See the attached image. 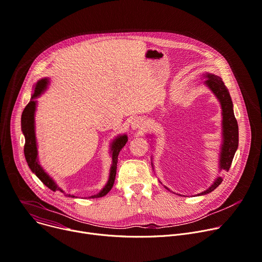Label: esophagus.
Returning <instances> with one entry per match:
<instances>
[{
  "mask_svg": "<svg viewBox=\"0 0 262 262\" xmlns=\"http://www.w3.org/2000/svg\"><path fill=\"white\" fill-rule=\"evenodd\" d=\"M131 128L133 130H137V129H145L146 128V122L144 120V118L142 117H135L132 122H131Z\"/></svg>",
  "mask_w": 262,
  "mask_h": 262,
  "instance_id": "obj_1",
  "label": "esophagus"
}]
</instances>
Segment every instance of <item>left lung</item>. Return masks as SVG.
<instances>
[{"label": "left lung", "instance_id": "left-lung-1", "mask_svg": "<svg viewBox=\"0 0 262 262\" xmlns=\"http://www.w3.org/2000/svg\"><path fill=\"white\" fill-rule=\"evenodd\" d=\"M208 78L205 84L211 89L220 102L221 109H223V146H221L219 169L229 171L235 152L238 148V124L233 111V103L230 96V92L223 82L221 77L215 74L207 73L205 75ZM221 183L223 177H217L213 185L206 191L199 193L198 195H205L214 191ZM167 188V187H166ZM168 189V188H167ZM169 190V189H168Z\"/></svg>", "mask_w": 262, "mask_h": 262}]
</instances>
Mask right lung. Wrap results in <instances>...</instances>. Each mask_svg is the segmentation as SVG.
I'll return each mask as SVG.
<instances>
[{"mask_svg": "<svg viewBox=\"0 0 262 262\" xmlns=\"http://www.w3.org/2000/svg\"><path fill=\"white\" fill-rule=\"evenodd\" d=\"M49 83L48 78H42L39 79L38 82L34 86V92L31 96L30 102L28 105L25 107L23 113H22V118H21V125H22V131L25 136V146H24V154L26 162L30 168V170L38 177V179L41 182L48 187L52 191H57L59 190L61 192L64 193V191L57 187V185L54 183V180L43 170L38 163V158H37V147H36V138H35V132H34V112H35V107H36V98L37 96L41 95L47 88ZM128 140V137L126 134L124 135H119L117 136L113 143L111 144V153H112V166L110 169V175H109V180L107 185L103 188V190L99 193L90 196V198H98V197H103L105 196L113 187L114 185V180H115V175H116V167H117V156L120 152V150L123 149V147L126 145ZM69 197H74L73 195L67 194Z\"/></svg>", "mask_w": 262, "mask_h": 262, "instance_id": "obj_1", "label": "right lung"}]
</instances>
